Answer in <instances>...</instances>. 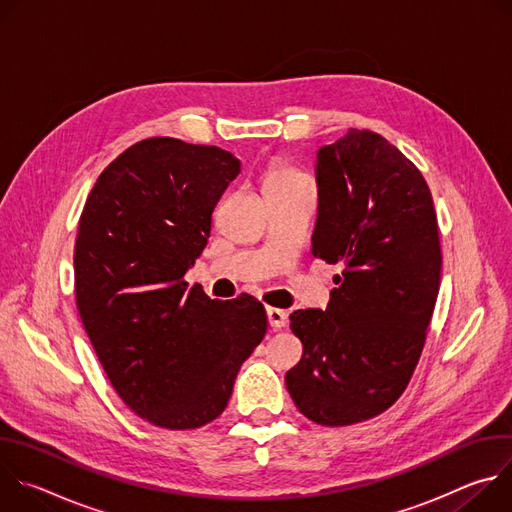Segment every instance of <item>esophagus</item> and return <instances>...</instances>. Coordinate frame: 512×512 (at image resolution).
I'll list each match as a JSON object with an SVG mask.
<instances>
[{"label": "esophagus", "instance_id": "1", "mask_svg": "<svg viewBox=\"0 0 512 512\" xmlns=\"http://www.w3.org/2000/svg\"><path fill=\"white\" fill-rule=\"evenodd\" d=\"M267 320L273 330H281L287 324V312L279 308H267Z\"/></svg>", "mask_w": 512, "mask_h": 512}]
</instances>
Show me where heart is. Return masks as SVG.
Listing matches in <instances>:
<instances>
[{
  "instance_id": "obj_1",
  "label": "heart",
  "mask_w": 512,
  "mask_h": 512,
  "mask_svg": "<svg viewBox=\"0 0 512 512\" xmlns=\"http://www.w3.org/2000/svg\"><path fill=\"white\" fill-rule=\"evenodd\" d=\"M308 180L306 174L298 172L296 168L287 166L283 160H271L265 168L263 174V186L265 188H273V186H289V184H296Z\"/></svg>"
}]
</instances>
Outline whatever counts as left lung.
I'll return each mask as SVG.
<instances>
[{
  "label": "left lung",
  "mask_w": 512,
  "mask_h": 512,
  "mask_svg": "<svg viewBox=\"0 0 512 512\" xmlns=\"http://www.w3.org/2000/svg\"><path fill=\"white\" fill-rule=\"evenodd\" d=\"M312 255L342 265L326 310H296L304 354L285 375L296 407L328 427L367 421L407 389L442 275L429 186L371 129H348L318 150Z\"/></svg>",
  "instance_id": "1"
}]
</instances>
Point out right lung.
<instances>
[{"instance_id":"obj_1","label":"right lung","mask_w":512,"mask_h":512,"mask_svg":"<svg viewBox=\"0 0 512 512\" xmlns=\"http://www.w3.org/2000/svg\"><path fill=\"white\" fill-rule=\"evenodd\" d=\"M241 162L216 145L148 137L97 178L79 221L75 294L121 401L166 429L221 415L241 364L267 332L261 302L210 300L184 275Z\"/></svg>"}]
</instances>
